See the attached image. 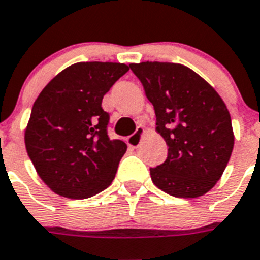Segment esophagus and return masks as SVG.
<instances>
[{"instance_id": "34e87169", "label": "esophagus", "mask_w": 260, "mask_h": 260, "mask_svg": "<svg viewBox=\"0 0 260 260\" xmlns=\"http://www.w3.org/2000/svg\"><path fill=\"white\" fill-rule=\"evenodd\" d=\"M143 135H144V128L141 125H137L136 131H135L134 135H131L126 141H128V145H131L132 148H137L141 144V140H143Z\"/></svg>"}]
</instances>
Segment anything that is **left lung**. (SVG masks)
<instances>
[{
  "instance_id": "obj_1",
  "label": "left lung",
  "mask_w": 260,
  "mask_h": 260,
  "mask_svg": "<svg viewBox=\"0 0 260 260\" xmlns=\"http://www.w3.org/2000/svg\"><path fill=\"white\" fill-rule=\"evenodd\" d=\"M156 113L168 157L150 168L153 184L178 198L208 193L221 178L234 148L231 117L204 78L180 63H131Z\"/></svg>"
}]
</instances>
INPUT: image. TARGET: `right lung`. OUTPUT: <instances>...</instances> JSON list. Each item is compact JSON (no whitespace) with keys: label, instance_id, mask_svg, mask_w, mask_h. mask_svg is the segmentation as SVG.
<instances>
[{"label":"right lung","instance_id":"right-lung-1","mask_svg":"<svg viewBox=\"0 0 260 260\" xmlns=\"http://www.w3.org/2000/svg\"><path fill=\"white\" fill-rule=\"evenodd\" d=\"M128 70L124 63H75L50 80L34 102L26 150L54 193L83 200L113 181L126 144L107 135L110 115L102 100Z\"/></svg>","mask_w":260,"mask_h":260}]
</instances>
